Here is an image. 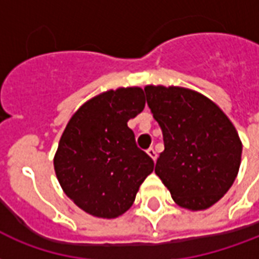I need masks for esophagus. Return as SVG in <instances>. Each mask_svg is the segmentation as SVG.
<instances>
[{
  "mask_svg": "<svg viewBox=\"0 0 259 259\" xmlns=\"http://www.w3.org/2000/svg\"><path fill=\"white\" fill-rule=\"evenodd\" d=\"M148 154H149V157L156 161V158H157V154H156V150H154V149H153V148L148 149Z\"/></svg>",
  "mask_w": 259,
  "mask_h": 259,
  "instance_id": "obj_1",
  "label": "esophagus"
}]
</instances>
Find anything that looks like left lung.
Returning <instances> with one entry per match:
<instances>
[{
	"label": "left lung",
	"instance_id": "1",
	"mask_svg": "<svg viewBox=\"0 0 259 259\" xmlns=\"http://www.w3.org/2000/svg\"><path fill=\"white\" fill-rule=\"evenodd\" d=\"M148 106L163 131L154 172L174 201L199 211L215 204L235 182L241 141L224 111L196 91L145 87Z\"/></svg>",
	"mask_w": 259,
	"mask_h": 259
}]
</instances>
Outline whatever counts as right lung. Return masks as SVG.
<instances>
[{"label":"right lung","mask_w":259,"mask_h":259,"mask_svg":"<svg viewBox=\"0 0 259 259\" xmlns=\"http://www.w3.org/2000/svg\"><path fill=\"white\" fill-rule=\"evenodd\" d=\"M146 103L142 88L106 91L75 111L54 158L62 189L81 209L116 218L135 201L139 186L154 168L127 125Z\"/></svg>","instance_id":"right-lung-1"}]
</instances>
